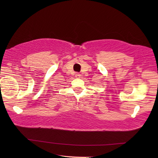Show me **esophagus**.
Listing matches in <instances>:
<instances>
[{
	"label": "esophagus",
	"instance_id": "1",
	"mask_svg": "<svg viewBox=\"0 0 158 158\" xmlns=\"http://www.w3.org/2000/svg\"><path fill=\"white\" fill-rule=\"evenodd\" d=\"M75 76H76V78H80V74H79V73H76Z\"/></svg>",
	"mask_w": 158,
	"mask_h": 158
}]
</instances>
